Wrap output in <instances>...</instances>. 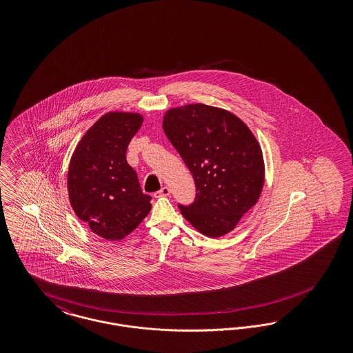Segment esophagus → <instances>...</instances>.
Instances as JSON below:
<instances>
[{
	"mask_svg": "<svg viewBox=\"0 0 353 353\" xmlns=\"http://www.w3.org/2000/svg\"><path fill=\"white\" fill-rule=\"evenodd\" d=\"M169 194H170V189L168 186H163L159 192L154 193V197H167Z\"/></svg>",
	"mask_w": 353,
	"mask_h": 353,
	"instance_id": "esophagus-1",
	"label": "esophagus"
}]
</instances>
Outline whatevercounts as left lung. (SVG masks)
<instances>
[{"label": "left lung", "mask_w": 353, "mask_h": 353, "mask_svg": "<svg viewBox=\"0 0 353 353\" xmlns=\"http://www.w3.org/2000/svg\"><path fill=\"white\" fill-rule=\"evenodd\" d=\"M163 130L196 184V200L179 205L201 234L219 238L234 230L259 200L265 161L250 128L230 111L194 103L169 108Z\"/></svg>", "instance_id": "left-lung-1"}]
</instances>
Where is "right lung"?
<instances>
[{
    "label": "right lung",
    "instance_id": "obj_1",
    "mask_svg": "<svg viewBox=\"0 0 353 353\" xmlns=\"http://www.w3.org/2000/svg\"><path fill=\"white\" fill-rule=\"evenodd\" d=\"M143 124L137 112L112 111L82 136L70 160L68 200L94 234L120 241L151 212L137 174L127 163V147Z\"/></svg>",
    "mask_w": 353,
    "mask_h": 353
}]
</instances>
